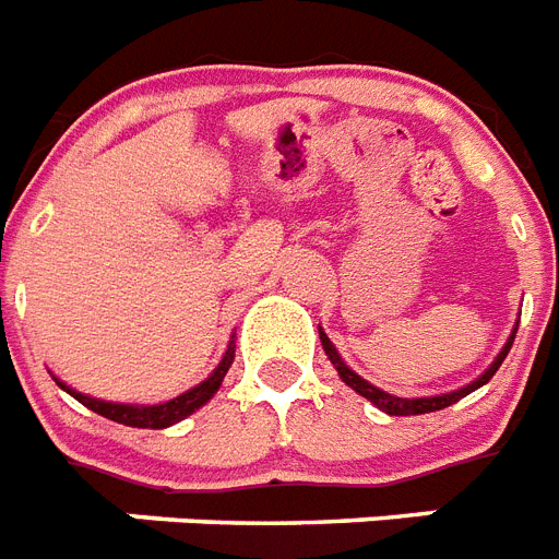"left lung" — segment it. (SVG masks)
<instances>
[{
	"mask_svg": "<svg viewBox=\"0 0 559 559\" xmlns=\"http://www.w3.org/2000/svg\"><path fill=\"white\" fill-rule=\"evenodd\" d=\"M514 336H518V329H514V334L509 336V343L502 345L500 357H497L495 362L488 366V371L483 373L479 380H474L472 385H465V389L451 391V394H442V396H419V400H405V396H394V394H385V391H380V389H373L371 382H366V380H362V377H359V373H354L352 368L345 366L343 359H340V354H336V348H334V345H331L329 336H325V334H322V331H320L322 348H325V354H329V359H331V366H334L336 373L343 377L345 385H352V389L357 391L359 396H366V400H371V403L377 405L380 412L391 414V417H414V414L440 412V408H449V405H454L456 400H463L465 394H472V391L479 389V385H486V382L491 380V377H495V373H497V368L502 366V359L509 357L511 343H514Z\"/></svg>",
	"mask_w": 559,
	"mask_h": 559,
	"instance_id": "8db88e82",
	"label": "left lung"
}]
</instances>
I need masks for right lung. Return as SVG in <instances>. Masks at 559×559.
Wrapping results in <instances>:
<instances>
[{
  "label": "right lung",
  "instance_id": "right-lung-1",
  "mask_svg": "<svg viewBox=\"0 0 559 559\" xmlns=\"http://www.w3.org/2000/svg\"><path fill=\"white\" fill-rule=\"evenodd\" d=\"M230 362H234V345H230L228 352H225L223 362L216 366V371L211 373L205 382H200L197 389L174 396V400H168V403H163V405L103 403V400L85 396V394H80V391H71L68 385H62L59 380L57 382H59V389L68 391L73 400H80L85 408H91V412H96V414H103V417L114 419V423H122V426H131V428H168V426H174V423H179V419H186L188 414L197 412L200 405H205L207 400H211V396L219 391V385H223Z\"/></svg>",
  "mask_w": 559,
  "mask_h": 559
}]
</instances>
